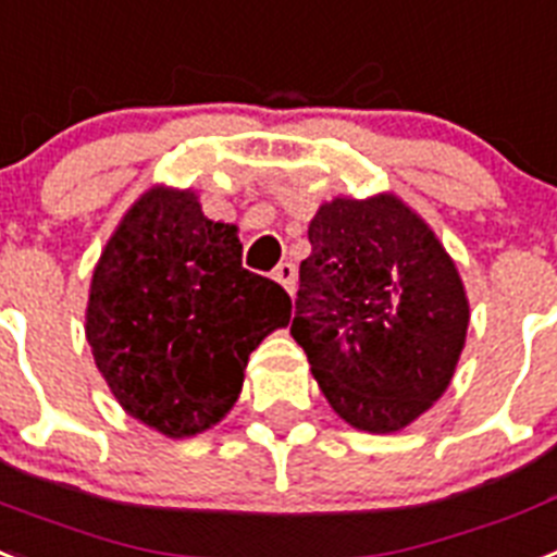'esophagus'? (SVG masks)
Here are the masks:
<instances>
[{
  "instance_id": "34e87169",
  "label": "esophagus",
  "mask_w": 557,
  "mask_h": 557,
  "mask_svg": "<svg viewBox=\"0 0 557 557\" xmlns=\"http://www.w3.org/2000/svg\"><path fill=\"white\" fill-rule=\"evenodd\" d=\"M274 280H277L280 286L286 288L288 294H294V292H297V265L280 263L277 269H274Z\"/></svg>"
}]
</instances>
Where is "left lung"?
Segmentation results:
<instances>
[{
	"label": "left lung",
	"mask_w": 557,
	"mask_h": 557,
	"mask_svg": "<svg viewBox=\"0 0 557 557\" xmlns=\"http://www.w3.org/2000/svg\"><path fill=\"white\" fill-rule=\"evenodd\" d=\"M292 336L331 408L394 433L445 394L470 322L459 271L396 195L322 203L308 226Z\"/></svg>",
	"instance_id": "8db88e82"
}]
</instances>
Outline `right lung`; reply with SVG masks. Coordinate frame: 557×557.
Segmentation results:
<instances>
[{
    "label": "right lung",
    "instance_id": "1",
    "mask_svg": "<svg viewBox=\"0 0 557 557\" xmlns=\"http://www.w3.org/2000/svg\"><path fill=\"white\" fill-rule=\"evenodd\" d=\"M292 320V297L243 269L237 226L195 191H144L101 251L87 343L112 396L170 438L203 433L240 396L249 354Z\"/></svg>",
    "mask_w": 557,
    "mask_h": 557
}]
</instances>
